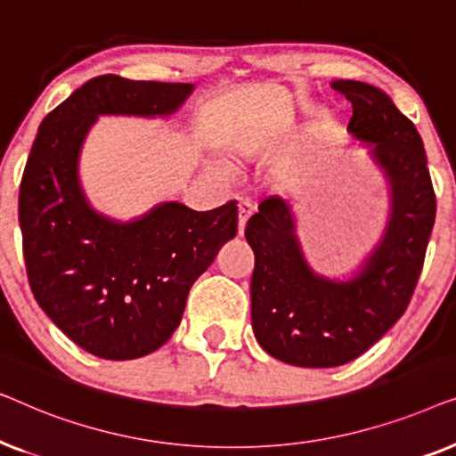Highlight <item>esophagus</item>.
Listing matches in <instances>:
<instances>
[{"label": "esophagus", "instance_id": "obj_1", "mask_svg": "<svg viewBox=\"0 0 456 456\" xmlns=\"http://www.w3.org/2000/svg\"><path fill=\"white\" fill-rule=\"evenodd\" d=\"M253 211H255V208L251 203L245 201V203L239 205V236L245 234V226H247L248 217H251Z\"/></svg>", "mask_w": 456, "mask_h": 456}]
</instances>
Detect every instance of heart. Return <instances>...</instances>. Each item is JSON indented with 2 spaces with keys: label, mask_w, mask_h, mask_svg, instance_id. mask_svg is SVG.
<instances>
[{
  "label": "heart",
  "mask_w": 456,
  "mask_h": 456,
  "mask_svg": "<svg viewBox=\"0 0 456 456\" xmlns=\"http://www.w3.org/2000/svg\"><path fill=\"white\" fill-rule=\"evenodd\" d=\"M259 149L261 141L257 136H245V139L234 141L232 147H230V161H232V164H245V161L259 153Z\"/></svg>",
  "instance_id": "b5f03b06"
}]
</instances>
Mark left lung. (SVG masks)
Wrapping results in <instances>:
<instances>
[{
  "label": "left lung",
  "mask_w": 456,
  "mask_h": 456,
  "mask_svg": "<svg viewBox=\"0 0 456 456\" xmlns=\"http://www.w3.org/2000/svg\"><path fill=\"white\" fill-rule=\"evenodd\" d=\"M353 103L348 133L370 145L390 186L382 240L348 280L311 270L297 236L292 205L267 197L247 222L255 253L251 320L265 353L298 367H336L357 359L407 309L436 220L426 149L415 124L392 99L359 80H334Z\"/></svg>",
  "instance_id": "obj_1"
}]
</instances>
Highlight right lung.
I'll list each match as a JSON object with an SVG mask.
<instances>
[{
	"label": "right lung",
	"mask_w": 456,
	"mask_h": 456,
	"mask_svg": "<svg viewBox=\"0 0 456 456\" xmlns=\"http://www.w3.org/2000/svg\"><path fill=\"white\" fill-rule=\"evenodd\" d=\"M191 83L91 78L49 111L24 167L18 222L30 290L86 353L126 361L158 351L183 320L186 297L224 242L239 208L195 211L170 201L133 222L97 214L78 180V155L97 116H170Z\"/></svg>",
	"instance_id": "add662e5"
}]
</instances>
